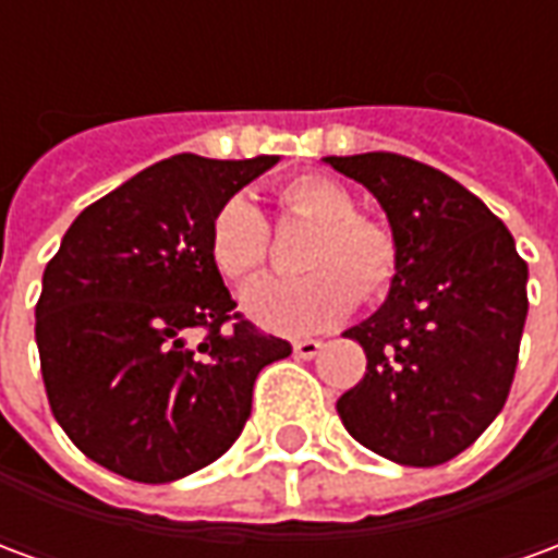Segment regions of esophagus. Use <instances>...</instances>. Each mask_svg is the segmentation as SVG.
Wrapping results in <instances>:
<instances>
[{"label":"esophagus","instance_id":"esophagus-1","mask_svg":"<svg viewBox=\"0 0 558 558\" xmlns=\"http://www.w3.org/2000/svg\"><path fill=\"white\" fill-rule=\"evenodd\" d=\"M292 350H295L299 359H314L316 352L323 350V340H295V343H292Z\"/></svg>","mask_w":558,"mask_h":558}]
</instances>
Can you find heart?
I'll list each match as a JSON object with an SVG mask.
<instances>
[{"label":"heart","instance_id":"1","mask_svg":"<svg viewBox=\"0 0 558 558\" xmlns=\"http://www.w3.org/2000/svg\"><path fill=\"white\" fill-rule=\"evenodd\" d=\"M280 215L316 227L302 256L304 278L259 280L242 295L244 314L275 335H314L350 314L359 292L379 299L398 271L395 235L359 215L355 196L328 175H295L275 191ZM271 230L254 199H223L208 223V259L227 283L254 280L268 259Z\"/></svg>","mask_w":558,"mask_h":558}]
</instances>
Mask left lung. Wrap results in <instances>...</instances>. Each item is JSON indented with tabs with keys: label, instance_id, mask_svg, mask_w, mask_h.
<instances>
[{
	"label": "left lung",
	"instance_id": "left-lung-1",
	"mask_svg": "<svg viewBox=\"0 0 558 558\" xmlns=\"http://www.w3.org/2000/svg\"><path fill=\"white\" fill-rule=\"evenodd\" d=\"M386 208L398 275L386 304L343 338L367 374L338 400L343 427L403 466H439L502 412L526 326V263L478 196L395 151L326 158Z\"/></svg>",
	"mask_w": 558,
	"mask_h": 558
}]
</instances>
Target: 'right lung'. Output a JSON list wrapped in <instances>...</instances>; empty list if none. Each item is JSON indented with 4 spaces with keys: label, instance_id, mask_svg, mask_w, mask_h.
<instances>
[{
    "label": "right lung",
    "instance_id": "add662e5",
    "mask_svg": "<svg viewBox=\"0 0 558 558\" xmlns=\"http://www.w3.org/2000/svg\"><path fill=\"white\" fill-rule=\"evenodd\" d=\"M275 163L158 160L83 208L44 268L35 340L50 410L122 478L167 484L215 463L251 415L256 374L292 352L232 311L208 259L211 215Z\"/></svg>",
    "mask_w": 558,
    "mask_h": 558
}]
</instances>
